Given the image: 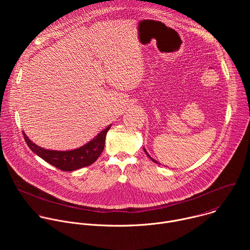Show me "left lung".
<instances>
[{"label":"left lung","instance_id":"left-lung-1","mask_svg":"<svg viewBox=\"0 0 250 250\" xmlns=\"http://www.w3.org/2000/svg\"><path fill=\"white\" fill-rule=\"evenodd\" d=\"M144 150H145V152H146V155H147V156H148V157H149V158H150V159H151V160H152V161H153V162H155V163H158V162H157V161H156V160H154V159H153V158H152V157H151V156H150V155H149V154H148V153H147V151H146V148H144ZM158 164H159V163H158Z\"/></svg>","mask_w":250,"mask_h":250}]
</instances>
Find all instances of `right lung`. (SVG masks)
I'll list each match as a JSON object with an SVG mask.
<instances>
[{
    "mask_svg": "<svg viewBox=\"0 0 250 250\" xmlns=\"http://www.w3.org/2000/svg\"><path fill=\"white\" fill-rule=\"evenodd\" d=\"M111 126L112 125L106 126L85 146L77 149L68 151L44 149L43 147H40L39 146L33 144L26 136L24 131H22V134L30 150L42 158L44 161L63 171H74L93 164L99 158L104 147L106 132L109 131Z\"/></svg>",
    "mask_w": 250,
    "mask_h": 250,
    "instance_id": "add662e5",
    "label": "right lung"
}]
</instances>
